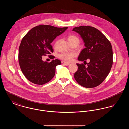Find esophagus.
<instances>
[{
	"label": "esophagus",
	"instance_id": "obj_1",
	"mask_svg": "<svg viewBox=\"0 0 129 129\" xmlns=\"http://www.w3.org/2000/svg\"><path fill=\"white\" fill-rule=\"evenodd\" d=\"M63 64H64V65H65V66H69V65H70V63H67V62H64Z\"/></svg>",
	"mask_w": 129,
	"mask_h": 129
}]
</instances>
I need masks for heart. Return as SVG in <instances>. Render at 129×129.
<instances>
[{"label":"heart","instance_id":"b5f03b06","mask_svg":"<svg viewBox=\"0 0 129 129\" xmlns=\"http://www.w3.org/2000/svg\"><path fill=\"white\" fill-rule=\"evenodd\" d=\"M68 41L70 43L77 42L79 43V39L74 35H70L68 38ZM76 54L74 53H62L59 55V58L62 60L66 62L72 61Z\"/></svg>","mask_w":129,"mask_h":129}]
</instances>
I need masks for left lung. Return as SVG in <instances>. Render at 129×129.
Instances as JSON below:
<instances>
[{
    "label": "left lung",
    "mask_w": 129,
    "mask_h": 129,
    "mask_svg": "<svg viewBox=\"0 0 129 129\" xmlns=\"http://www.w3.org/2000/svg\"><path fill=\"white\" fill-rule=\"evenodd\" d=\"M73 31L78 33L83 39L85 48L80 52L79 61L86 62L87 67L77 63L78 70L74 74L77 82L86 88L100 85L110 71L113 64V51L110 42L97 28L90 26H80Z\"/></svg>",
    "instance_id": "left-lung-1"
}]
</instances>
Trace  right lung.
Instances as JSON below:
<instances>
[{
    "instance_id": "obj_1",
    "label": "right lung",
    "mask_w": 129,
    "mask_h": 129,
    "mask_svg": "<svg viewBox=\"0 0 129 129\" xmlns=\"http://www.w3.org/2000/svg\"><path fill=\"white\" fill-rule=\"evenodd\" d=\"M67 28L40 25L32 28L22 39L19 48V63L27 80L43 85L54 77L55 67L61 61L55 59L47 63L42 60V56L51 55L54 51L51 43Z\"/></svg>"
}]
</instances>
